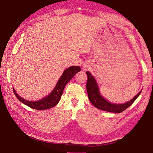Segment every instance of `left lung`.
<instances>
[{"label":"left lung","instance_id":"obj_1","mask_svg":"<svg viewBox=\"0 0 153 153\" xmlns=\"http://www.w3.org/2000/svg\"><path fill=\"white\" fill-rule=\"evenodd\" d=\"M86 74L88 77L87 82V91L88 99L94 106L99 109L103 110V111L116 113H121L133 104L134 102L136 100V98L139 97L141 92L140 91L136 96H135L132 100L124 103L123 104H112V103H110L108 100H106L101 96L97 83L94 76H92L89 72H86Z\"/></svg>","mask_w":153,"mask_h":153}]
</instances>
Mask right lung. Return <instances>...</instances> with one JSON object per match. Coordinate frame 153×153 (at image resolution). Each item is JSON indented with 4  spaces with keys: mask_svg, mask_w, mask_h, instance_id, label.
Segmentation results:
<instances>
[{
    "mask_svg": "<svg viewBox=\"0 0 153 153\" xmlns=\"http://www.w3.org/2000/svg\"><path fill=\"white\" fill-rule=\"evenodd\" d=\"M80 67L77 66H70L69 68L66 69L63 72L62 76L60 77V79H59L54 89L53 90V91L48 96L45 97L40 100L32 102L25 100V99L20 97L17 94L16 91L13 88V93L15 94L16 97L21 102H22L23 104L27 105L31 108L38 110L50 109L58 104L60 100V98H61L64 88H65L66 85L72 79V78L76 75V73L80 72Z\"/></svg>",
    "mask_w": 153,
    "mask_h": 153,
    "instance_id": "add662e5",
    "label": "right lung"
}]
</instances>
